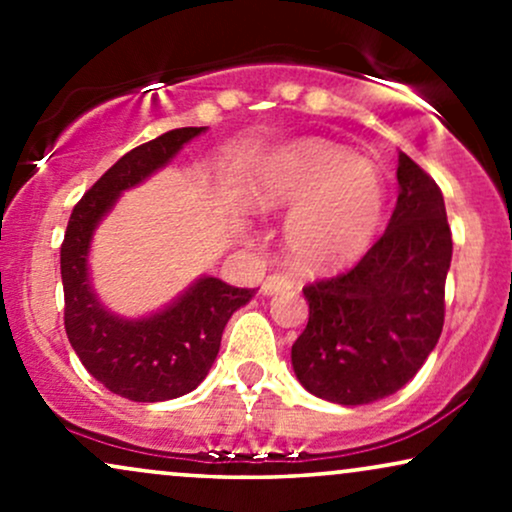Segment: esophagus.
Wrapping results in <instances>:
<instances>
[{
  "mask_svg": "<svg viewBox=\"0 0 512 512\" xmlns=\"http://www.w3.org/2000/svg\"><path fill=\"white\" fill-rule=\"evenodd\" d=\"M293 289V279L291 276H284V274H272L267 276V279L262 281V296H274V293L279 291H289Z\"/></svg>",
  "mask_w": 512,
  "mask_h": 512,
  "instance_id": "1",
  "label": "esophagus"
}]
</instances>
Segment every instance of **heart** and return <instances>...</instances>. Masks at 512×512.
<instances>
[{"mask_svg":"<svg viewBox=\"0 0 512 512\" xmlns=\"http://www.w3.org/2000/svg\"><path fill=\"white\" fill-rule=\"evenodd\" d=\"M260 214L291 211L284 248L301 272H330L354 262L378 236L385 180L370 161L320 137L296 139L260 163L248 185Z\"/></svg>","mask_w":512,"mask_h":512,"instance_id":"b5f03b06","label":"heart"}]
</instances>
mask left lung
Segmentation results:
<instances>
[{"label": "left lung", "mask_w": 512, "mask_h": 512, "mask_svg": "<svg viewBox=\"0 0 512 512\" xmlns=\"http://www.w3.org/2000/svg\"><path fill=\"white\" fill-rule=\"evenodd\" d=\"M399 195L383 238L351 272L305 286L308 325L291 349L310 395L356 407L395 395L436 349L452 236L443 192L399 151Z\"/></svg>", "instance_id": "obj_1"}]
</instances>
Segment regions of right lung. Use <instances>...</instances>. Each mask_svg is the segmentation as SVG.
I'll use <instances>...</instances> for the list:
<instances>
[{
    "label": "right lung",
    "instance_id": "add662e5",
    "mask_svg": "<svg viewBox=\"0 0 512 512\" xmlns=\"http://www.w3.org/2000/svg\"><path fill=\"white\" fill-rule=\"evenodd\" d=\"M207 127H180L125 154L81 197L60 250L64 330L69 344L98 383L132 402H166L192 392L207 378L226 322L255 291L199 276L156 313L125 317L98 298L88 267L96 228L125 190L168 166L187 142Z\"/></svg>",
    "mask_w": 512,
    "mask_h": 512
}]
</instances>
